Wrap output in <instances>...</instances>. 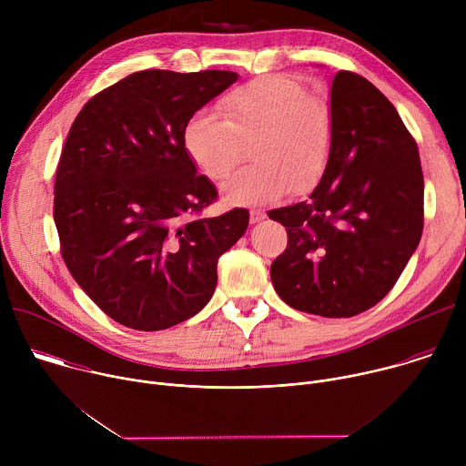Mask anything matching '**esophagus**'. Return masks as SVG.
<instances>
[{
    "instance_id": "esophagus-1",
    "label": "esophagus",
    "mask_w": 466,
    "mask_h": 466,
    "mask_svg": "<svg viewBox=\"0 0 466 466\" xmlns=\"http://www.w3.org/2000/svg\"><path fill=\"white\" fill-rule=\"evenodd\" d=\"M263 219H265V212L263 210H250V214H248L250 225H256V223H259Z\"/></svg>"
}]
</instances>
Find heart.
<instances>
[{"label":"heart","mask_w":466,"mask_h":466,"mask_svg":"<svg viewBox=\"0 0 466 466\" xmlns=\"http://www.w3.org/2000/svg\"><path fill=\"white\" fill-rule=\"evenodd\" d=\"M223 116L198 110L184 127L189 158L212 180H225L254 142L258 160L236 173L225 186L230 205L248 207L273 201L293 184L304 189L319 180L331 149L328 108L300 83L263 76L221 103Z\"/></svg>","instance_id":"heart-1"}]
</instances>
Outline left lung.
<instances>
[{"label":"left lung","instance_id":"obj_1","mask_svg":"<svg viewBox=\"0 0 466 466\" xmlns=\"http://www.w3.org/2000/svg\"><path fill=\"white\" fill-rule=\"evenodd\" d=\"M331 149L302 203L269 212L288 230L271 280L291 308L352 317L402 275L424 227V177L415 140L365 77L338 72L329 90Z\"/></svg>","mask_w":466,"mask_h":466}]
</instances>
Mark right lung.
<instances>
[{"label": "right lung", "instance_id": "add662e5", "mask_svg": "<svg viewBox=\"0 0 466 466\" xmlns=\"http://www.w3.org/2000/svg\"><path fill=\"white\" fill-rule=\"evenodd\" d=\"M236 72H137L94 96L76 117L55 177L62 258L116 322L171 328L201 311L218 259L248 212L201 218L216 186L184 147L189 117L238 81Z\"/></svg>", "mask_w": 466, "mask_h": 466}]
</instances>
